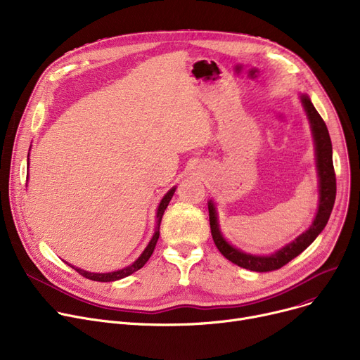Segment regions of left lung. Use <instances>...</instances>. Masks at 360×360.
<instances>
[{"mask_svg":"<svg viewBox=\"0 0 360 360\" xmlns=\"http://www.w3.org/2000/svg\"><path fill=\"white\" fill-rule=\"evenodd\" d=\"M302 103L305 106V110L308 113V118L311 122V128H312L315 150H316V167H318V176H319V207L311 228L305 233H302L299 238H296V240L286 245L285 248H281L280 251L269 257H257L251 254H245L233 248L232 245H229L223 239L219 231L216 209L212 201L209 202L210 229H212V236L216 247L224 258H228L229 261H232L233 264H236V266L242 269L258 271V273H266V271L278 270L283 266H286L289 261H292L300 252H304L315 240V238L323 232L333 212L335 193H337V184H335V172H334V165H333L331 139H330L324 120L321 118V115L314 108L311 99L308 96H302Z\"/></svg>","mask_w":360,"mask_h":360,"instance_id":"1","label":"left lung"}]
</instances>
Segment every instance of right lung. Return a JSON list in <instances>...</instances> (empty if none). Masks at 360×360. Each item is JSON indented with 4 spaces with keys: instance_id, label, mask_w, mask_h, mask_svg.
Returning a JSON list of instances; mask_svg holds the SVG:
<instances>
[{
    "instance_id": "obj_1",
    "label": "right lung",
    "mask_w": 360,
    "mask_h": 360,
    "mask_svg": "<svg viewBox=\"0 0 360 360\" xmlns=\"http://www.w3.org/2000/svg\"><path fill=\"white\" fill-rule=\"evenodd\" d=\"M174 193H175V188H172V190H170V191L162 198V201H160V204H159L158 216H156V217H158V226H160L162 216H163V213H165V210H166V207H167L170 198H172ZM158 239H159V228H158V231L155 232L153 238H151V240L148 242V245H147V248L144 250V252L139 257V259L132 262L131 266H128V267H125V269H122V270H118V271L99 274V273H89V271H84V270H80V269H75V267H72V266H71V267H72L75 271H77L79 274H82L83 277H86V278H89V280H94V281H115V280L124 278V277H127V276H129V274H132V273H136L137 270H140V269L144 266V264L148 261V258L151 257V254H153V251H155V248H156Z\"/></svg>"
}]
</instances>
